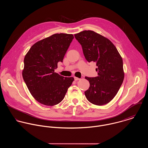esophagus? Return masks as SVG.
<instances>
[{"instance_id": "obj_1", "label": "esophagus", "mask_w": 148, "mask_h": 148, "mask_svg": "<svg viewBox=\"0 0 148 148\" xmlns=\"http://www.w3.org/2000/svg\"><path fill=\"white\" fill-rule=\"evenodd\" d=\"M74 79H75V81H77V80H80V78H78V77H74Z\"/></svg>"}]
</instances>
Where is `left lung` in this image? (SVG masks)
<instances>
[{
    "label": "left lung",
    "instance_id": "obj_1",
    "mask_svg": "<svg viewBox=\"0 0 148 148\" xmlns=\"http://www.w3.org/2000/svg\"><path fill=\"white\" fill-rule=\"evenodd\" d=\"M75 37L82 45L86 60L95 62L97 66V77H85L90 83L84 92L86 98L96 106L106 104L117 95L123 84V59L112 42L93 31H83Z\"/></svg>",
    "mask_w": 148,
    "mask_h": 148
}]
</instances>
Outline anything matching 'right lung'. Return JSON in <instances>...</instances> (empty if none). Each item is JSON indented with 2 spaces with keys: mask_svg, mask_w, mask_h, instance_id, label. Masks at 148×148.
<instances>
[{
  "mask_svg": "<svg viewBox=\"0 0 148 148\" xmlns=\"http://www.w3.org/2000/svg\"><path fill=\"white\" fill-rule=\"evenodd\" d=\"M73 38L72 34H53L35 43L25 56L23 78L34 99L43 105L60 103L74 80L55 72Z\"/></svg>",
  "mask_w": 148,
  "mask_h": 148,
  "instance_id": "right-lung-1",
  "label": "right lung"
}]
</instances>
